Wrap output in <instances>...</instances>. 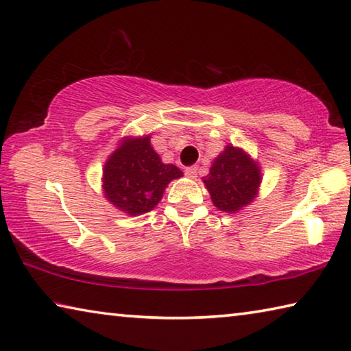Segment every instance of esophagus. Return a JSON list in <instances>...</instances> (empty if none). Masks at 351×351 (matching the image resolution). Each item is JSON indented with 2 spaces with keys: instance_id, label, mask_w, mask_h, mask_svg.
<instances>
[{
  "instance_id": "1",
  "label": "esophagus",
  "mask_w": 351,
  "mask_h": 351,
  "mask_svg": "<svg viewBox=\"0 0 351 351\" xmlns=\"http://www.w3.org/2000/svg\"><path fill=\"white\" fill-rule=\"evenodd\" d=\"M184 171H186V175L189 178H192V180H193V178H197V175H198V167H195V165H190V167H187Z\"/></svg>"
}]
</instances>
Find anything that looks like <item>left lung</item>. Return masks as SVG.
Instances as JSON below:
<instances>
[{
  "label": "left lung",
  "mask_w": 351,
  "mask_h": 351,
  "mask_svg": "<svg viewBox=\"0 0 351 351\" xmlns=\"http://www.w3.org/2000/svg\"><path fill=\"white\" fill-rule=\"evenodd\" d=\"M204 184L219 210L235 213L255 198L260 169L245 152L228 145L213 161Z\"/></svg>",
  "instance_id": "1"
}]
</instances>
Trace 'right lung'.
I'll list each match as a JSON object with an SVG mask.
<instances>
[{"label": "right lung", "instance_id": "add662e5", "mask_svg": "<svg viewBox=\"0 0 351 351\" xmlns=\"http://www.w3.org/2000/svg\"><path fill=\"white\" fill-rule=\"evenodd\" d=\"M181 176L176 165L161 162L150 145V136L125 139L105 164V197L119 210L141 215L159 203L171 180Z\"/></svg>", "mask_w": 351, "mask_h": 351}]
</instances>
